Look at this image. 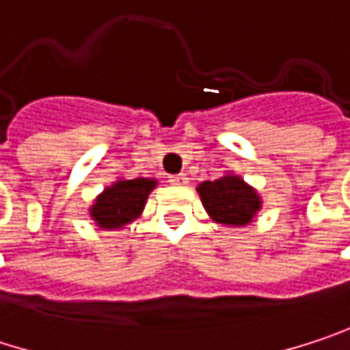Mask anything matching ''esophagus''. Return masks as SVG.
<instances>
[{"mask_svg": "<svg viewBox=\"0 0 350 350\" xmlns=\"http://www.w3.org/2000/svg\"><path fill=\"white\" fill-rule=\"evenodd\" d=\"M168 182L174 184V186H184L188 182V178H186V174H174L168 178Z\"/></svg>", "mask_w": 350, "mask_h": 350, "instance_id": "esophagus-1", "label": "esophagus"}]
</instances>
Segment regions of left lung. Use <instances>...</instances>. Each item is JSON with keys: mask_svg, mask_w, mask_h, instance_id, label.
Listing matches in <instances>:
<instances>
[{"mask_svg": "<svg viewBox=\"0 0 350 350\" xmlns=\"http://www.w3.org/2000/svg\"><path fill=\"white\" fill-rule=\"evenodd\" d=\"M200 200L206 213L223 225H247L259 211V196L239 176H223L215 182L198 186Z\"/></svg>", "mask_w": 350, "mask_h": 350, "instance_id": "1", "label": "left lung"}]
</instances>
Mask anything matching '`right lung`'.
I'll return each mask as SVG.
<instances>
[{"mask_svg": "<svg viewBox=\"0 0 350 350\" xmlns=\"http://www.w3.org/2000/svg\"><path fill=\"white\" fill-rule=\"evenodd\" d=\"M156 180L135 178V180H119L97 198L91 208V217L103 229H119L131 223L146 204L148 194L154 190Z\"/></svg>", "mask_w": 350, "mask_h": 350, "instance_id": "right-lung-1", "label": "right lung"}]
</instances>
